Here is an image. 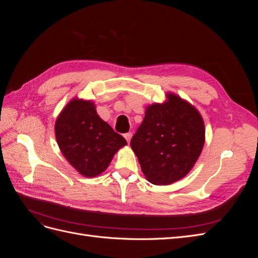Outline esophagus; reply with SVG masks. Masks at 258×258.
<instances>
[{
  "instance_id": "esophagus-1",
  "label": "esophagus",
  "mask_w": 258,
  "mask_h": 258,
  "mask_svg": "<svg viewBox=\"0 0 258 258\" xmlns=\"http://www.w3.org/2000/svg\"><path fill=\"white\" fill-rule=\"evenodd\" d=\"M131 138H132V134H131V132H128V134H126V135H124V139H126V140H127V142H128V143L130 142V140H131Z\"/></svg>"
}]
</instances>
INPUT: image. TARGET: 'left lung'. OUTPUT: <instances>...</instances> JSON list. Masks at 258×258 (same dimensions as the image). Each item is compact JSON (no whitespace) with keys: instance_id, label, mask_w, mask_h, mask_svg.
<instances>
[{"instance_id":"8db88e82","label":"left lung","mask_w":258,"mask_h":258,"mask_svg":"<svg viewBox=\"0 0 258 258\" xmlns=\"http://www.w3.org/2000/svg\"><path fill=\"white\" fill-rule=\"evenodd\" d=\"M166 97L163 103L145 108L144 119L130 142L146 179L155 185H170L188 174L206 140L197 108L175 93Z\"/></svg>"}]
</instances>
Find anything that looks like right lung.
I'll return each instance as SVG.
<instances>
[{
  "label": "right lung",
  "instance_id": "obj_1",
  "mask_svg": "<svg viewBox=\"0 0 258 258\" xmlns=\"http://www.w3.org/2000/svg\"><path fill=\"white\" fill-rule=\"evenodd\" d=\"M54 134L62 155L77 172L95 177L106 170L123 137L97 114L91 100L73 98L62 108L54 123Z\"/></svg>",
  "mask_w": 258,
  "mask_h": 258
}]
</instances>
